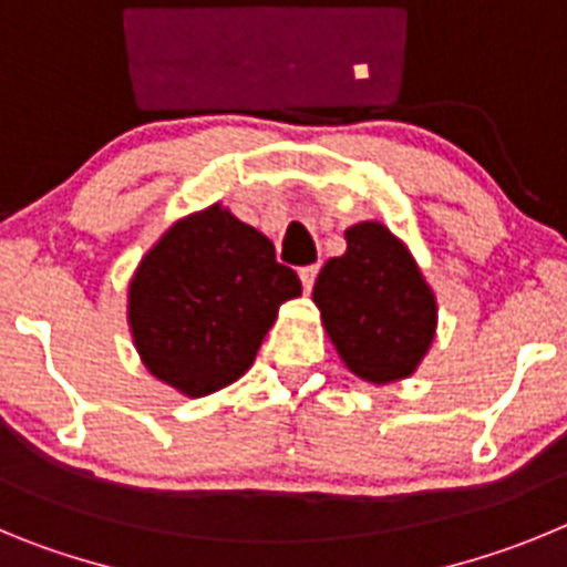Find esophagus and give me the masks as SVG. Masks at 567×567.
<instances>
[{
	"label": "esophagus",
	"mask_w": 567,
	"mask_h": 567,
	"mask_svg": "<svg viewBox=\"0 0 567 567\" xmlns=\"http://www.w3.org/2000/svg\"><path fill=\"white\" fill-rule=\"evenodd\" d=\"M316 274H319V265H305V268H299V279H302L305 293H310V290H313Z\"/></svg>",
	"instance_id": "34e87169"
}]
</instances>
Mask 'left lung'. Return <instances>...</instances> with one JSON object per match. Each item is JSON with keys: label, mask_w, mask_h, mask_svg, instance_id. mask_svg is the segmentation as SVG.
Here are the masks:
<instances>
[{"label": "left lung", "mask_w": 567, "mask_h": 567, "mask_svg": "<svg viewBox=\"0 0 567 567\" xmlns=\"http://www.w3.org/2000/svg\"><path fill=\"white\" fill-rule=\"evenodd\" d=\"M347 251L321 268L313 302L344 364L372 384L406 379L435 336V296L381 223L347 228Z\"/></svg>", "instance_id": "obj_1"}]
</instances>
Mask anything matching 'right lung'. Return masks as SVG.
I'll return each mask as SVG.
<instances>
[{"instance_id":"add662e5","label":"right lung","mask_w":567,"mask_h":567,"mask_svg":"<svg viewBox=\"0 0 567 567\" xmlns=\"http://www.w3.org/2000/svg\"><path fill=\"white\" fill-rule=\"evenodd\" d=\"M302 293L274 243L220 206L175 223L130 285V324L152 375L192 398L251 367L279 305Z\"/></svg>"}]
</instances>
